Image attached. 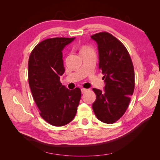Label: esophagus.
<instances>
[{
	"label": "esophagus",
	"mask_w": 160,
	"mask_h": 160,
	"mask_svg": "<svg viewBox=\"0 0 160 160\" xmlns=\"http://www.w3.org/2000/svg\"><path fill=\"white\" fill-rule=\"evenodd\" d=\"M87 91V89H84V88H82V89H81V92H82V93H84Z\"/></svg>",
	"instance_id": "1"
}]
</instances>
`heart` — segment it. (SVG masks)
Masks as SVG:
<instances>
[{
	"mask_svg": "<svg viewBox=\"0 0 160 160\" xmlns=\"http://www.w3.org/2000/svg\"><path fill=\"white\" fill-rule=\"evenodd\" d=\"M88 49H91V48H89V47H86V46H84V47H83L82 49H81V51L80 52H82V51H85V50H88Z\"/></svg>",
	"mask_w": 160,
	"mask_h": 160,
	"instance_id": "b5f03b06",
	"label": "heart"
}]
</instances>
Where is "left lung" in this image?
<instances>
[{
    "mask_svg": "<svg viewBox=\"0 0 160 160\" xmlns=\"http://www.w3.org/2000/svg\"><path fill=\"white\" fill-rule=\"evenodd\" d=\"M97 42L99 68L104 74V92L95 89L92 105L97 118L107 124L118 120L127 111L135 88L134 68L127 48L108 32L91 36Z\"/></svg>",
    "mask_w": 160,
    "mask_h": 160,
    "instance_id": "1",
    "label": "left lung"
}]
</instances>
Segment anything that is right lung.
Returning a JSON list of instances; mask_svg holds the SVG:
<instances>
[{"label":"right lung","mask_w":160,"mask_h":160,"mask_svg":"<svg viewBox=\"0 0 160 160\" xmlns=\"http://www.w3.org/2000/svg\"><path fill=\"white\" fill-rule=\"evenodd\" d=\"M75 38H53L38 44L29 56V84L44 120L55 127L73 120L81 98L79 88L69 90L60 78L64 72L62 50Z\"/></svg>","instance_id":"obj_1"}]
</instances>
